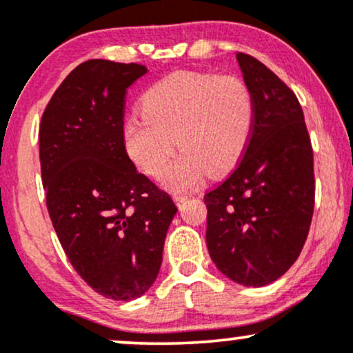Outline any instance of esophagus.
Here are the masks:
<instances>
[{
	"label": "esophagus",
	"mask_w": 353,
	"mask_h": 353,
	"mask_svg": "<svg viewBox=\"0 0 353 353\" xmlns=\"http://www.w3.org/2000/svg\"><path fill=\"white\" fill-rule=\"evenodd\" d=\"M172 199H174V202H176L177 205H181L182 202H184L185 199H188V196H185V194H174Z\"/></svg>",
	"instance_id": "esophagus-1"
}]
</instances>
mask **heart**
<instances>
[{
  "instance_id": "obj_1",
  "label": "heart",
  "mask_w": 353,
  "mask_h": 353,
  "mask_svg": "<svg viewBox=\"0 0 353 353\" xmlns=\"http://www.w3.org/2000/svg\"><path fill=\"white\" fill-rule=\"evenodd\" d=\"M143 116L124 123V144L145 174L164 176L165 188L184 192L208 174H224L244 156L254 125V98L236 76L177 71L154 83L141 98Z\"/></svg>"
}]
</instances>
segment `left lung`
Instances as JSON below:
<instances>
[{
	"instance_id": "obj_1",
	"label": "left lung",
	"mask_w": 353,
	"mask_h": 353,
	"mask_svg": "<svg viewBox=\"0 0 353 353\" xmlns=\"http://www.w3.org/2000/svg\"><path fill=\"white\" fill-rule=\"evenodd\" d=\"M237 61L254 98L252 134L232 174L204 196L205 241L225 277L262 287L290 269L309 236L314 152L292 89L252 56Z\"/></svg>"
}]
</instances>
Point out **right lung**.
Instances as JSON below:
<instances>
[{
    "instance_id": "right-lung-1",
    "label": "right lung",
    "mask_w": 353,
    "mask_h": 353,
    "mask_svg": "<svg viewBox=\"0 0 353 353\" xmlns=\"http://www.w3.org/2000/svg\"><path fill=\"white\" fill-rule=\"evenodd\" d=\"M145 72L136 63H81L56 89L39 125L52 228L81 279L112 301L148 292L177 212L125 152V92Z\"/></svg>"
}]
</instances>
